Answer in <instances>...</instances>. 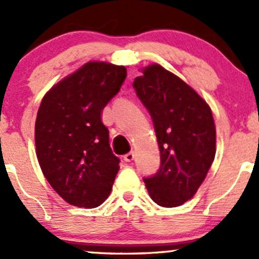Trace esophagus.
Here are the masks:
<instances>
[{"label":"esophagus","mask_w":259,"mask_h":259,"mask_svg":"<svg viewBox=\"0 0 259 259\" xmlns=\"http://www.w3.org/2000/svg\"><path fill=\"white\" fill-rule=\"evenodd\" d=\"M134 158H135L134 151H130V153L125 154V155H124V160L125 161H133V160H134Z\"/></svg>","instance_id":"1"}]
</instances>
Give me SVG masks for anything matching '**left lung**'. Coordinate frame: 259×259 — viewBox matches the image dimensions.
I'll use <instances>...</instances> for the list:
<instances>
[{
    "label": "left lung",
    "instance_id": "8db88e82",
    "mask_svg": "<svg viewBox=\"0 0 259 259\" xmlns=\"http://www.w3.org/2000/svg\"><path fill=\"white\" fill-rule=\"evenodd\" d=\"M133 86L151 115L160 168L144 183L151 199L173 208L192 199L215 156V125L204 99L159 64L142 69Z\"/></svg>",
    "mask_w": 259,
    "mask_h": 259
}]
</instances>
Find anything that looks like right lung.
<instances>
[{
  "label": "right lung",
  "instance_id": "obj_1",
  "mask_svg": "<svg viewBox=\"0 0 259 259\" xmlns=\"http://www.w3.org/2000/svg\"><path fill=\"white\" fill-rule=\"evenodd\" d=\"M124 66L89 61L45 94L35 122L36 155L44 176L69 204L105 202L119 171L101 111L119 93Z\"/></svg>",
  "mask_w": 259,
  "mask_h": 259
}]
</instances>
